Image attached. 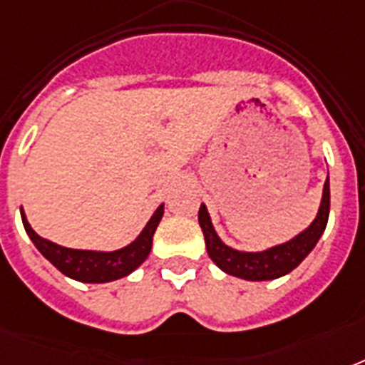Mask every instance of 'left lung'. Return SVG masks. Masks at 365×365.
I'll list each match as a JSON object with an SVG mask.
<instances>
[{
	"instance_id": "8db88e82",
	"label": "left lung",
	"mask_w": 365,
	"mask_h": 365,
	"mask_svg": "<svg viewBox=\"0 0 365 365\" xmlns=\"http://www.w3.org/2000/svg\"><path fill=\"white\" fill-rule=\"evenodd\" d=\"M329 217V178L324 183L322 200L318 208L317 217L305 231L295 235L288 242L277 244L272 248L263 252H240L223 242L217 237L216 229L212 225L210 214L206 210V205L199 208V223L205 233L206 250L210 259L216 263L223 272L233 277L244 278V280H274L284 274H288L311 254L312 248L322 237L324 229L328 225Z\"/></svg>"
}]
</instances>
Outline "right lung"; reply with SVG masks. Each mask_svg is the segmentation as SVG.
<instances>
[{"instance_id":"1","label":"right lung","mask_w":365,"mask_h":365,"mask_svg":"<svg viewBox=\"0 0 365 365\" xmlns=\"http://www.w3.org/2000/svg\"><path fill=\"white\" fill-rule=\"evenodd\" d=\"M163 214H165V205H160L153 212V216L149 217L148 225L142 229V233L125 248L113 250V252H96V250L66 248V246L43 239L31 229L26 220L24 210L20 208L26 233L31 242L36 244V248L41 252L43 257L51 261L66 277L88 284L111 282V280H117V278H123L130 274L132 271H136L138 267L148 259L151 244H153L155 229L163 220Z\"/></svg>"}]
</instances>
